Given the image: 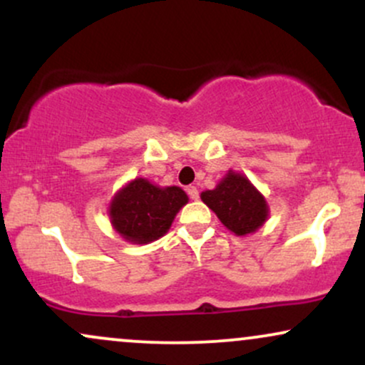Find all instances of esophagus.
Wrapping results in <instances>:
<instances>
[{"instance_id": "esophagus-1", "label": "esophagus", "mask_w": 365, "mask_h": 365, "mask_svg": "<svg viewBox=\"0 0 365 365\" xmlns=\"http://www.w3.org/2000/svg\"><path fill=\"white\" fill-rule=\"evenodd\" d=\"M187 194H188V197H190L192 200H197V199H199V190H197V187H195V185L187 187Z\"/></svg>"}]
</instances>
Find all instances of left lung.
<instances>
[{
	"instance_id": "1",
	"label": "left lung",
	"mask_w": 365,
	"mask_h": 365,
	"mask_svg": "<svg viewBox=\"0 0 365 365\" xmlns=\"http://www.w3.org/2000/svg\"><path fill=\"white\" fill-rule=\"evenodd\" d=\"M200 199L237 237L252 235L269 216L266 197L245 175L233 170H228L212 190H204Z\"/></svg>"
}]
</instances>
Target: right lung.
Masks as SVG:
<instances>
[{
	"label": "right lung",
	"mask_w": 365,
	"mask_h": 365,
	"mask_svg": "<svg viewBox=\"0 0 365 365\" xmlns=\"http://www.w3.org/2000/svg\"><path fill=\"white\" fill-rule=\"evenodd\" d=\"M187 202L188 195L180 187H159L148 178H133L113 195L108 216L123 240L144 245L166 235Z\"/></svg>",
	"instance_id": "right-lung-1"
}]
</instances>
